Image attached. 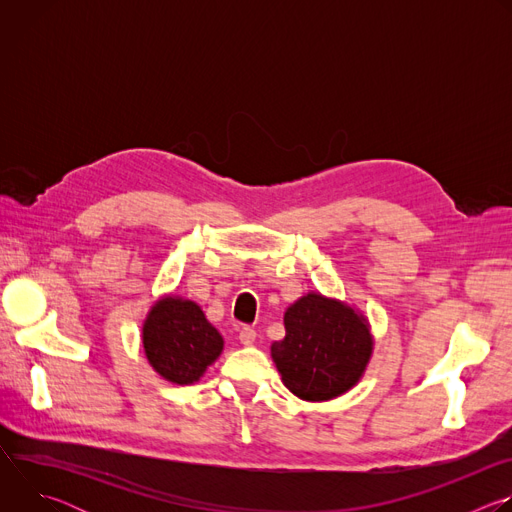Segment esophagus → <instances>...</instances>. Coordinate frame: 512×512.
Listing matches in <instances>:
<instances>
[{
	"label": "esophagus",
	"instance_id": "34e87169",
	"mask_svg": "<svg viewBox=\"0 0 512 512\" xmlns=\"http://www.w3.org/2000/svg\"><path fill=\"white\" fill-rule=\"evenodd\" d=\"M255 338H257V332H255L251 326L241 328V332H239V340H241V344H243V346H251V344L255 342Z\"/></svg>",
	"mask_w": 512,
	"mask_h": 512
}]
</instances>
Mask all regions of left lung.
<instances>
[{
	"mask_svg": "<svg viewBox=\"0 0 512 512\" xmlns=\"http://www.w3.org/2000/svg\"><path fill=\"white\" fill-rule=\"evenodd\" d=\"M285 338L271 356L283 385L304 401H328L346 393L367 367L373 338L352 308L308 294L285 312Z\"/></svg>",
	"mask_w": 512,
	"mask_h": 512,
	"instance_id": "obj_1",
	"label": "left lung"
}]
</instances>
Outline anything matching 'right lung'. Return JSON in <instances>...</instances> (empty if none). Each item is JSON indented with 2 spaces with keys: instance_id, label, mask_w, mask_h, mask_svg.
<instances>
[{
  "instance_id": "right-lung-1",
  "label": "right lung",
  "mask_w": 512,
  "mask_h": 512,
  "mask_svg": "<svg viewBox=\"0 0 512 512\" xmlns=\"http://www.w3.org/2000/svg\"><path fill=\"white\" fill-rule=\"evenodd\" d=\"M143 348L164 379L190 385L221 354L223 336L194 302L164 298L143 324Z\"/></svg>"
}]
</instances>
